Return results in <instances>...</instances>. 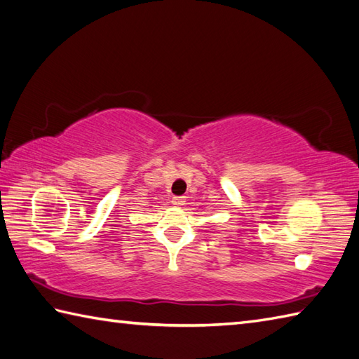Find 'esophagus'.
Wrapping results in <instances>:
<instances>
[{"label": "esophagus", "mask_w": 359, "mask_h": 359, "mask_svg": "<svg viewBox=\"0 0 359 359\" xmlns=\"http://www.w3.org/2000/svg\"><path fill=\"white\" fill-rule=\"evenodd\" d=\"M187 199L185 196H175L172 197V205H175V207H182V205H185Z\"/></svg>", "instance_id": "1"}]
</instances>
